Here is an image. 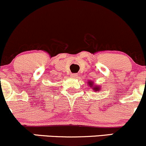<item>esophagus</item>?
<instances>
[{
    "label": "esophagus",
    "instance_id": "1",
    "mask_svg": "<svg viewBox=\"0 0 146 146\" xmlns=\"http://www.w3.org/2000/svg\"><path fill=\"white\" fill-rule=\"evenodd\" d=\"M77 76H78V75L76 74V73H72V74L70 75V77L73 78H76Z\"/></svg>",
    "mask_w": 146,
    "mask_h": 146
}]
</instances>
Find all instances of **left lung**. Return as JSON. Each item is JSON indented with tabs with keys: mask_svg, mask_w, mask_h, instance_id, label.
<instances>
[{
	"mask_svg": "<svg viewBox=\"0 0 146 146\" xmlns=\"http://www.w3.org/2000/svg\"><path fill=\"white\" fill-rule=\"evenodd\" d=\"M88 85H89V87H90L91 89L93 91H95V92H100V90H101V87L100 86V85H95L94 84V82L92 81V80H90V81H88Z\"/></svg>",
	"mask_w": 146,
	"mask_h": 146,
	"instance_id": "obj_1",
	"label": "left lung"
}]
</instances>
